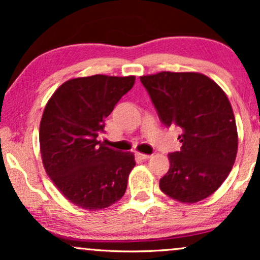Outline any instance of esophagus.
Here are the masks:
<instances>
[{"mask_svg": "<svg viewBox=\"0 0 260 260\" xmlns=\"http://www.w3.org/2000/svg\"><path fill=\"white\" fill-rule=\"evenodd\" d=\"M137 156L142 160H149L151 157V155H147V154H142V153H137Z\"/></svg>", "mask_w": 260, "mask_h": 260, "instance_id": "obj_1", "label": "esophagus"}]
</instances>
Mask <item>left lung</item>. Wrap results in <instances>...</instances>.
Here are the masks:
<instances>
[{
  "label": "left lung",
  "instance_id": "obj_1",
  "mask_svg": "<svg viewBox=\"0 0 260 260\" xmlns=\"http://www.w3.org/2000/svg\"><path fill=\"white\" fill-rule=\"evenodd\" d=\"M140 82L160 121L182 131L181 150L169 155L160 189L186 204L208 198L228 178L237 155V127L225 91L197 72H160Z\"/></svg>",
  "mask_w": 260,
  "mask_h": 260
}]
</instances>
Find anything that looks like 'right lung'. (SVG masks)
<instances>
[{"label":"right lung","mask_w":260,"mask_h":260,"mask_svg":"<svg viewBox=\"0 0 260 260\" xmlns=\"http://www.w3.org/2000/svg\"><path fill=\"white\" fill-rule=\"evenodd\" d=\"M136 77L95 74L64 82L45 106L40 122L41 160L61 194L85 210L111 207L123 197L136 166L133 153L99 140L105 120Z\"/></svg>","instance_id":"1"}]
</instances>
